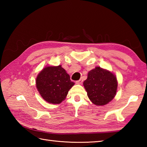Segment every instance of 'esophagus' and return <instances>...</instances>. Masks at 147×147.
<instances>
[{
  "instance_id": "1",
  "label": "esophagus",
  "mask_w": 147,
  "mask_h": 147,
  "mask_svg": "<svg viewBox=\"0 0 147 147\" xmlns=\"http://www.w3.org/2000/svg\"><path fill=\"white\" fill-rule=\"evenodd\" d=\"M83 80L82 78H81V79L79 80L78 81H77L76 83H77V84H82V83H83Z\"/></svg>"
}]
</instances>
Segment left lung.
I'll return each instance as SVG.
<instances>
[{
    "label": "left lung",
    "instance_id": "left-lung-1",
    "mask_svg": "<svg viewBox=\"0 0 147 147\" xmlns=\"http://www.w3.org/2000/svg\"><path fill=\"white\" fill-rule=\"evenodd\" d=\"M83 85L93 104L100 106L107 104L114 98L117 81L116 76L111 72L96 67L88 72Z\"/></svg>",
    "mask_w": 147,
    "mask_h": 147
}]
</instances>
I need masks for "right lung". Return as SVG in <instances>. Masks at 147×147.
I'll use <instances>...</instances> for the list:
<instances>
[{
    "label": "right lung",
    "mask_w": 147,
    "mask_h": 147,
    "mask_svg": "<svg viewBox=\"0 0 147 147\" xmlns=\"http://www.w3.org/2000/svg\"><path fill=\"white\" fill-rule=\"evenodd\" d=\"M74 83L61 65L47 66L38 74L36 86L42 97L50 104H60L65 100Z\"/></svg>",
    "instance_id": "obj_1"
}]
</instances>
